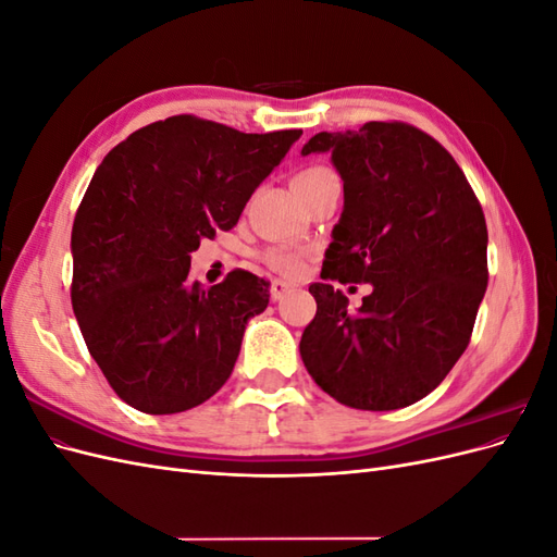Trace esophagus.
<instances>
[{
	"mask_svg": "<svg viewBox=\"0 0 557 557\" xmlns=\"http://www.w3.org/2000/svg\"><path fill=\"white\" fill-rule=\"evenodd\" d=\"M293 290V285L290 283H285V281H281V278H276L274 283H272V301H278V299H283L285 295H288Z\"/></svg>",
	"mask_w": 557,
	"mask_h": 557,
	"instance_id": "esophagus-1",
	"label": "esophagus"
}]
</instances>
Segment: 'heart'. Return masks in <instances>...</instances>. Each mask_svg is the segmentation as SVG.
<instances>
[{
    "mask_svg": "<svg viewBox=\"0 0 557 557\" xmlns=\"http://www.w3.org/2000/svg\"><path fill=\"white\" fill-rule=\"evenodd\" d=\"M327 176H334L327 166H305V170L295 174L293 185L299 195H305L315 183ZM262 258L269 267H274L276 272L285 276H297L301 272V262H305V252L295 248H267Z\"/></svg>",
    "mask_w": 557,
    "mask_h": 557,
    "instance_id": "heart-1",
    "label": "heart"
}]
</instances>
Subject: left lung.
<instances>
[{
  "mask_svg": "<svg viewBox=\"0 0 557 557\" xmlns=\"http://www.w3.org/2000/svg\"><path fill=\"white\" fill-rule=\"evenodd\" d=\"M332 150L344 213L311 283L315 318L299 352L339 404L393 411L423 399L469 346L487 285V227L458 162L401 121L320 132L301 153ZM334 282H372L356 313Z\"/></svg>",
  "mask_w": 557,
  "mask_h": 557,
  "instance_id": "obj_1",
  "label": "left lung"
}]
</instances>
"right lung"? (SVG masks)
Wrapping results in <instances>:
<instances>
[{"instance_id":"obj_1","label":"right lung","mask_w":557,"mask_h":557,"mask_svg":"<svg viewBox=\"0 0 557 557\" xmlns=\"http://www.w3.org/2000/svg\"><path fill=\"white\" fill-rule=\"evenodd\" d=\"M299 134H246L183 113L132 132L97 166L72 227V307L129 407L188 411L230 379L269 281L234 269L205 290L188 281L190 252L237 225Z\"/></svg>"}]
</instances>
